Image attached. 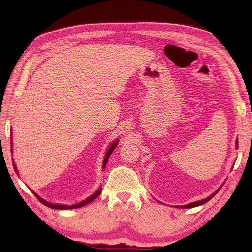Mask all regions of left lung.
Here are the masks:
<instances>
[{
    "mask_svg": "<svg viewBox=\"0 0 252 252\" xmlns=\"http://www.w3.org/2000/svg\"><path fill=\"white\" fill-rule=\"evenodd\" d=\"M220 188H222V186L220 187ZM220 189H219V190H220ZM219 190H217V191H216L215 193L211 194V195L208 196V197H206V199H204V200H202V201H197V202H194V203L187 204V205H185V206H182V208H193V207H196V206H200V205H202V204L207 203L209 200H211L212 197L217 194V192H219Z\"/></svg>",
    "mask_w": 252,
    "mask_h": 252,
    "instance_id": "obj_1",
    "label": "left lung"
}]
</instances>
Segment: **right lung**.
Returning a JSON list of instances; mask_svg holds the SVG:
<instances>
[{
    "instance_id": "add662e5",
    "label": "right lung",
    "mask_w": 252,
    "mask_h": 252,
    "mask_svg": "<svg viewBox=\"0 0 252 252\" xmlns=\"http://www.w3.org/2000/svg\"><path fill=\"white\" fill-rule=\"evenodd\" d=\"M117 145H118V141H117V142H114V143L111 145V147L108 149L107 154H106V156H105L104 162H103V168H105V167H106V164H107V162H108V158H109L110 155L112 154V151L114 150V148L117 147ZM13 167H14V170H17V169H16V166L13 165ZM101 191H102V188L98 189L95 193H94L93 195H90V196L88 197V199H86L85 201H83V202H81V203H79V204H77V205H71V206H65V205H52V204H50V203H48V202H46V201L42 200L41 197H40L39 195H36L34 192H33V194L37 197V200H39L42 204L46 205L47 207H49V208H52V209H72V208H80V207H82V206H85L86 204H88V203H90V202H93L94 199H96V197L101 194Z\"/></svg>"
}]
</instances>
